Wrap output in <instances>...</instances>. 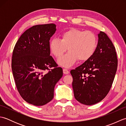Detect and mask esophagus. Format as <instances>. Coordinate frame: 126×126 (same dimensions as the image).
Listing matches in <instances>:
<instances>
[{
    "label": "esophagus",
    "instance_id": "esophagus-1",
    "mask_svg": "<svg viewBox=\"0 0 126 126\" xmlns=\"http://www.w3.org/2000/svg\"><path fill=\"white\" fill-rule=\"evenodd\" d=\"M63 73L65 75L68 74L69 73V71L66 69H63Z\"/></svg>",
    "mask_w": 126,
    "mask_h": 126
}]
</instances>
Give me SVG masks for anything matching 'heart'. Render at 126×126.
I'll return each instance as SVG.
<instances>
[{
  "label": "heart",
  "mask_w": 126,
  "mask_h": 126,
  "mask_svg": "<svg viewBox=\"0 0 126 126\" xmlns=\"http://www.w3.org/2000/svg\"><path fill=\"white\" fill-rule=\"evenodd\" d=\"M97 44L96 34L90 31L72 29L64 32L61 39L53 38L49 43L50 51L56 57L60 58L67 47L69 52L58 60V63L64 67H70L77 60L86 61L93 56Z\"/></svg>",
  "instance_id": "heart-1"
}]
</instances>
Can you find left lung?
I'll return each mask as SVG.
<instances>
[{
    "instance_id": "1",
    "label": "left lung",
    "mask_w": 126,
    "mask_h": 126,
    "mask_svg": "<svg viewBox=\"0 0 126 126\" xmlns=\"http://www.w3.org/2000/svg\"><path fill=\"white\" fill-rule=\"evenodd\" d=\"M98 37L92 57L70 71L75 98L88 106L99 102L108 94L117 68L115 48L111 40L102 31Z\"/></svg>"
}]
</instances>
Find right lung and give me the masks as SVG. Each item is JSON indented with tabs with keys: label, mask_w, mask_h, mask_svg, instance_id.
Segmentation results:
<instances>
[{
	"label": "right lung",
	"mask_w": 126,
	"mask_h": 126,
	"mask_svg": "<svg viewBox=\"0 0 126 126\" xmlns=\"http://www.w3.org/2000/svg\"><path fill=\"white\" fill-rule=\"evenodd\" d=\"M56 31L54 24L33 26L21 35L13 51L16 87L24 100L34 106L52 100L55 85L63 76L62 69L50 55L49 41Z\"/></svg>",
	"instance_id": "obj_1"
}]
</instances>
